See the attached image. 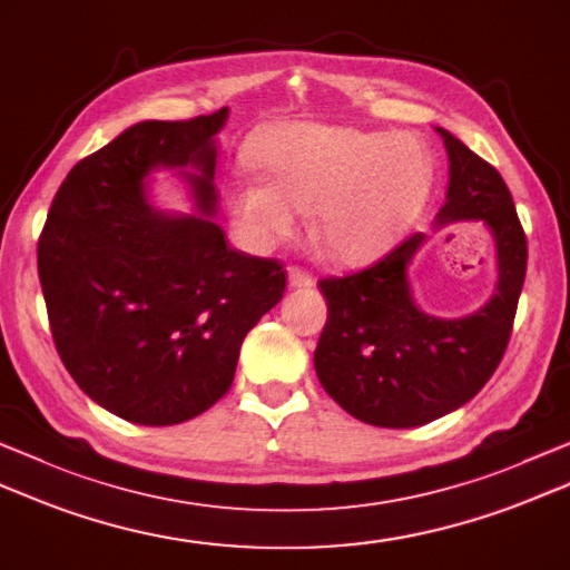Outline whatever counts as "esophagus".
I'll list each match as a JSON object with an SVG mask.
<instances>
[{
  "label": "esophagus",
  "instance_id": "obj_1",
  "mask_svg": "<svg viewBox=\"0 0 570 570\" xmlns=\"http://www.w3.org/2000/svg\"><path fill=\"white\" fill-rule=\"evenodd\" d=\"M314 284H316L314 274L306 272L304 266H298V264L288 266V286H294V288H311Z\"/></svg>",
  "mask_w": 570,
  "mask_h": 570
}]
</instances>
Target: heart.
<instances>
[{
  "label": "heart",
  "instance_id": "heart-1",
  "mask_svg": "<svg viewBox=\"0 0 570 570\" xmlns=\"http://www.w3.org/2000/svg\"><path fill=\"white\" fill-rule=\"evenodd\" d=\"M262 177H234L225 205L256 247L284 237L298 212H316L314 237L328 256L358 264L381 254L420 209L430 158L410 136L294 122L252 145Z\"/></svg>",
  "mask_w": 570,
  "mask_h": 570
}]
</instances>
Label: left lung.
<instances>
[{
    "mask_svg": "<svg viewBox=\"0 0 570 570\" xmlns=\"http://www.w3.org/2000/svg\"><path fill=\"white\" fill-rule=\"evenodd\" d=\"M438 132L450 158L438 222L484 219L492 227L499 284L472 316L422 314L405 278L422 234L361 272L321 278L328 321L314 353L316 375L348 415L375 428H417L470 403L504 358L527 276V234L507 183L450 130Z\"/></svg>",
    "mask_w": 570,
    "mask_h": 570,
    "instance_id": "1",
    "label": "left lung"
}]
</instances>
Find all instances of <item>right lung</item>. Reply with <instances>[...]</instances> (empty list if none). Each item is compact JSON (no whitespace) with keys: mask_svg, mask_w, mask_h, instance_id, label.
Masks as SVG:
<instances>
[{"mask_svg":"<svg viewBox=\"0 0 570 570\" xmlns=\"http://www.w3.org/2000/svg\"><path fill=\"white\" fill-rule=\"evenodd\" d=\"M227 108L142 120L78 160L39 237V282L53 345L76 385L114 415L165 428L227 393L242 341L284 296L286 272L229 247L215 215V136ZM195 164L203 218L144 203L153 166Z\"/></svg>","mask_w":570,"mask_h":570,"instance_id":"right-lung-1","label":"right lung"}]
</instances>
